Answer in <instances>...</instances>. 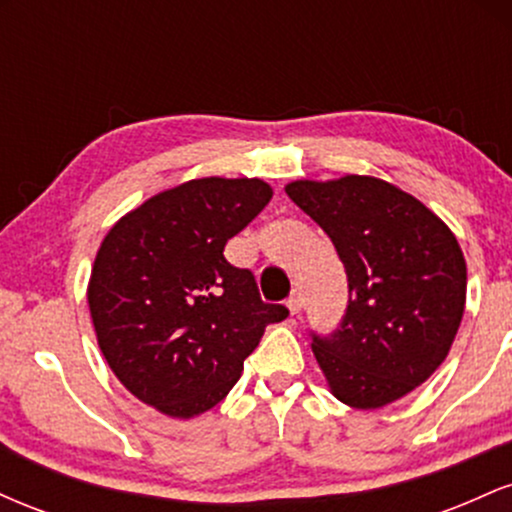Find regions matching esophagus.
I'll use <instances>...</instances> for the list:
<instances>
[{"label": "esophagus", "mask_w": 512, "mask_h": 512, "mask_svg": "<svg viewBox=\"0 0 512 512\" xmlns=\"http://www.w3.org/2000/svg\"><path fill=\"white\" fill-rule=\"evenodd\" d=\"M286 308L291 310V315H298V313H301V308H303V298L298 296V293H291V298L286 301Z\"/></svg>", "instance_id": "34e87169"}]
</instances>
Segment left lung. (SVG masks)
Masks as SVG:
<instances>
[{"label":"left lung","instance_id":"obj_1","mask_svg":"<svg viewBox=\"0 0 512 512\" xmlns=\"http://www.w3.org/2000/svg\"><path fill=\"white\" fill-rule=\"evenodd\" d=\"M284 190L330 236L349 281L342 325L313 334L330 392L354 409L397 402L436 373L462 322L467 262L455 233L370 175L293 180Z\"/></svg>","mask_w":512,"mask_h":512}]
</instances>
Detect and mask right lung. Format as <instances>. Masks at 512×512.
I'll use <instances>...</instances> for the list:
<instances>
[{
  "instance_id": "right-lung-1",
  "label": "right lung",
  "mask_w": 512,
  "mask_h": 512,
  "mask_svg": "<svg viewBox=\"0 0 512 512\" xmlns=\"http://www.w3.org/2000/svg\"><path fill=\"white\" fill-rule=\"evenodd\" d=\"M260 178H197L127 211L103 238L88 310L105 361L139 402L192 419L238 383L243 361L284 305L223 248L272 199Z\"/></svg>"
}]
</instances>
